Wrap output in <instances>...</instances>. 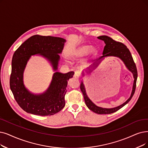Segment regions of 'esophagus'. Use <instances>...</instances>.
I'll use <instances>...</instances> for the list:
<instances>
[{
	"instance_id": "1",
	"label": "esophagus",
	"mask_w": 148,
	"mask_h": 148,
	"mask_svg": "<svg viewBox=\"0 0 148 148\" xmlns=\"http://www.w3.org/2000/svg\"><path fill=\"white\" fill-rule=\"evenodd\" d=\"M80 76H81V75H80V73H79V71H76V72H75L74 77H75V78H79Z\"/></svg>"
}]
</instances>
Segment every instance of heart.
<instances>
[{"instance_id":"1","label":"heart","mask_w":148,"mask_h":148,"mask_svg":"<svg viewBox=\"0 0 148 148\" xmlns=\"http://www.w3.org/2000/svg\"><path fill=\"white\" fill-rule=\"evenodd\" d=\"M98 53V50L90 45H82L78 48L73 50L69 53V57L72 59H78L84 57L88 55H95Z\"/></svg>"}]
</instances>
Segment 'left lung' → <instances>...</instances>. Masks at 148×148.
<instances>
[{"label": "left lung", "instance_id": "left-lung-1", "mask_svg": "<svg viewBox=\"0 0 148 148\" xmlns=\"http://www.w3.org/2000/svg\"><path fill=\"white\" fill-rule=\"evenodd\" d=\"M98 39L103 40L106 44L103 52V56L100 57L99 59H98L90 67L87 68L88 70H86V73L87 74L90 73L93 71V70H95L99 66V64L101 62V61L105 58L109 56H114L120 58L123 62V63L125 65L126 67L133 74V77L134 79L131 96H130V97L125 103L119 106H117V107L113 108H103L99 107V106H97L96 104H95V103H93L91 101L90 99L88 97L86 93L85 86L83 83V81H81L80 88L81 90V92H82V94H83L84 95V101L87 108L90 110L95 112V113L98 114H110L112 113H114V112H115L117 110L120 109L121 108H122L124 106H125L127 103H128L130 101V100L132 98L135 93L136 87V82H137L138 75L137 70V67H136L135 64L133 60L131 52H130L129 50L127 48V47L125 45H124L121 42H116V41L114 40L112 38L108 36H105V35L98 36ZM82 76H84V72H82Z\"/></svg>", "mask_w": 148, "mask_h": 148}]
</instances>
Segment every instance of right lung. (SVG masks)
Wrapping results in <instances>:
<instances>
[{"mask_svg":"<svg viewBox=\"0 0 148 148\" xmlns=\"http://www.w3.org/2000/svg\"><path fill=\"white\" fill-rule=\"evenodd\" d=\"M66 40L61 38L34 35L17 49L13 56L10 86L16 102L27 113L40 116L54 115L65 106L67 82L73 72H58L60 56ZM44 57L52 66L55 73L48 88L42 94H34L23 83V72L32 56Z\"/></svg>","mask_w":148,"mask_h":148,"instance_id":"1","label":"right lung"}]
</instances>
